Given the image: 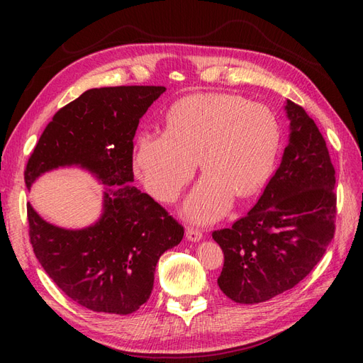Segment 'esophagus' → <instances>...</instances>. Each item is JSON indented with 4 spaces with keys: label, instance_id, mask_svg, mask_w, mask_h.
<instances>
[{
    "label": "esophagus",
    "instance_id": "1",
    "mask_svg": "<svg viewBox=\"0 0 363 363\" xmlns=\"http://www.w3.org/2000/svg\"><path fill=\"white\" fill-rule=\"evenodd\" d=\"M186 238L192 240V242H196V240H200L203 238V230L199 227L189 225L188 228H186Z\"/></svg>",
    "mask_w": 363,
    "mask_h": 363
}]
</instances>
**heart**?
<instances>
[{
    "instance_id": "heart-1",
    "label": "heart",
    "mask_w": 363,
    "mask_h": 363,
    "mask_svg": "<svg viewBox=\"0 0 363 363\" xmlns=\"http://www.w3.org/2000/svg\"><path fill=\"white\" fill-rule=\"evenodd\" d=\"M279 147V125L265 106L235 95L196 94L175 104L164 131L145 130L135 163L147 189L160 201H174L194 177L206 172L186 203L196 221H213L236 199L265 183Z\"/></svg>"
}]
</instances>
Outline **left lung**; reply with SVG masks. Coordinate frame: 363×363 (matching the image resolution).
Listing matches in <instances>:
<instances>
[{
	"label": "left lung",
	"mask_w": 363,
	"mask_h": 363,
	"mask_svg": "<svg viewBox=\"0 0 363 363\" xmlns=\"http://www.w3.org/2000/svg\"><path fill=\"white\" fill-rule=\"evenodd\" d=\"M291 121L283 159L248 213L212 238L224 252L218 284L240 304L292 289L321 260L335 236V168L304 108L286 100Z\"/></svg>",
	"instance_id": "left-lung-1"
}]
</instances>
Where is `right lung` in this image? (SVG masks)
Here are the masks:
<instances>
[{
	"label": "right lung",
	"mask_w": 363,
	"mask_h": 363,
	"mask_svg": "<svg viewBox=\"0 0 363 363\" xmlns=\"http://www.w3.org/2000/svg\"><path fill=\"white\" fill-rule=\"evenodd\" d=\"M163 92V86L86 91L52 116L27 162V189L65 164H82L108 186L103 216L83 230L51 225L27 204L30 244L42 268L94 312L128 315L147 303L159 257L184 235L167 208L130 183L139 119Z\"/></svg>",
	"instance_id": "1"
}]
</instances>
